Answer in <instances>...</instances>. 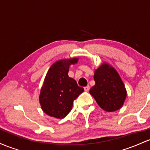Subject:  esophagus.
Masks as SVG:
<instances>
[{"mask_svg": "<svg viewBox=\"0 0 150 150\" xmlns=\"http://www.w3.org/2000/svg\"><path fill=\"white\" fill-rule=\"evenodd\" d=\"M89 89H90V87H89V86H87L84 87V91H85L88 92V91H89Z\"/></svg>", "mask_w": 150, "mask_h": 150, "instance_id": "1", "label": "esophagus"}]
</instances>
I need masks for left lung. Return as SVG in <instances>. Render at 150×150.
<instances>
[{"label": "left lung", "mask_w": 150, "mask_h": 150, "mask_svg": "<svg viewBox=\"0 0 150 150\" xmlns=\"http://www.w3.org/2000/svg\"><path fill=\"white\" fill-rule=\"evenodd\" d=\"M93 79L96 84L89 92L99 106L108 112L120 109L127 96V91L117 71L104 63L95 71Z\"/></svg>", "instance_id": "left-lung-1"}]
</instances>
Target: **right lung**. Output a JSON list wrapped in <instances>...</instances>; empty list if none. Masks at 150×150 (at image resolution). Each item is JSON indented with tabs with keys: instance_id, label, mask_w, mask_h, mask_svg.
<instances>
[{
	"instance_id": "right-lung-1",
	"label": "right lung",
	"mask_w": 150,
	"mask_h": 150,
	"mask_svg": "<svg viewBox=\"0 0 150 150\" xmlns=\"http://www.w3.org/2000/svg\"><path fill=\"white\" fill-rule=\"evenodd\" d=\"M78 60H59L48 70L39 97L42 109L47 115L58 119L65 117L71 110L74 100L83 93V88L68 76L69 66Z\"/></svg>"
}]
</instances>
